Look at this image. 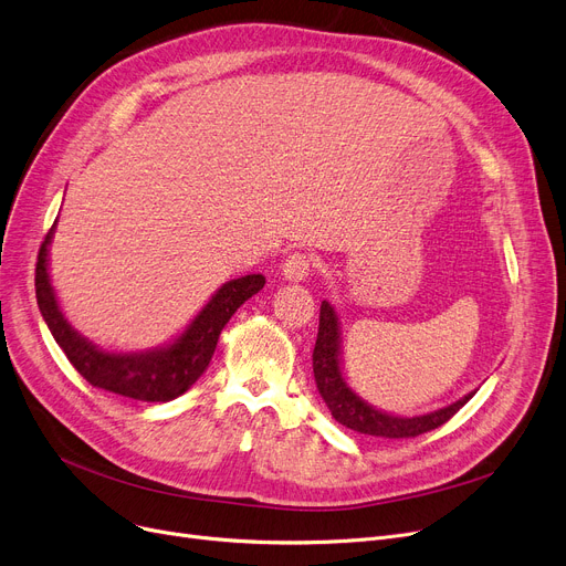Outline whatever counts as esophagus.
I'll return each mask as SVG.
<instances>
[{
  "instance_id": "obj_1",
  "label": "esophagus",
  "mask_w": 566,
  "mask_h": 566,
  "mask_svg": "<svg viewBox=\"0 0 566 566\" xmlns=\"http://www.w3.org/2000/svg\"><path fill=\"white\" fill-rule=\"evenodd\" d=\"M312 268H314V263H312V256H310V254L293 252V254H289V256L284 259V263H282V275H284L286 280H291V282H303V280L310 277Z\"/></svg>"
}]
</instances>
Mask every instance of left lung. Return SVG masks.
Returning a JSON list of instances; mask_svg holds the SVG:
<instances>
[{
    "label": "left lung",
    "instance_id": "left-lung-1",
    "mask_svg": "<svg viewBox=\"0 0 566 566\" xmlns=\"http://www.w3.org/2000/svg\"><path fill=\"white\" fill-rule=\"evenodd\" d=\"M312 367H314V380H316L318 395L323 397L325 406L331 408L333 418L346 429L376 436V438H415L420 433L433 431L450 418H454L457 410H461L474 395L470 392L450 406L424 412V415H415V418H401V415L385 412L367 403L363 397H358L348 388V382L344 378L339 316L328 301L321 303L318 335L312 353Z\"/></svg>",
    "mask_w": 566,
    "mask_h": 566
}]
</instances>
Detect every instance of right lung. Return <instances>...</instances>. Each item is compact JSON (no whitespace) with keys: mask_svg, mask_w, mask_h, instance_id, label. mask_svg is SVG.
<instances>
[{"mask_svg":"<svg viewBox=\"0 0 566 566\" xmlns=\"http://www.w3.org/2000/svg\"><path fill=\"white\" fill-rule=\"evenodd\" d=\"M54 227L56 222L48 231L36 261V301L48 328L54 342L66 353L71 365L94 388L137 401L165 403L188 392L211 363L220 333L229 318L265 284V277L259 273L224 282L188 323V328L165 346L130 353L103 350L82 337L59 307L48 271Z\"/></svg>","mask_w":566,"mask_h":566,"instance_id":"add662e5","label":"right lung"}]
</instances>
